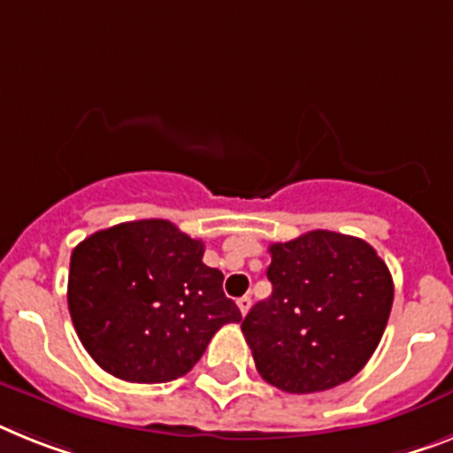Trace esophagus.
I'll list each match as a JSON object with an SVG mask.
<instances>
[{"label":"esophagus","instance_id":"esophagus-1","mask_svg":"<svg viewBox=\"0 0 453 453\" xmlns=\"http://www.w3.org/2000/svg\"><path fill=\"white\" fill-rule=\"evenodd\" d=\"M237 306H239V311H242V315L249 313V309H250V297H249V295H244V297H239L237 299Z\"/></svg>","mask_w":453,"mask_h":453}]
</instances>
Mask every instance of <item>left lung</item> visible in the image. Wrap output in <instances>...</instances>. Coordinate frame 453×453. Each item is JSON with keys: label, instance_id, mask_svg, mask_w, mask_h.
Wrapping results in <instances>:
<instances>
[{"label": "left lung", "instance_id": "1", "mask_svg": "<svg viewBox=\"0 0 453 453\" xmlns=\"http://www.w3.org/2000/svg\"><path fill=\"white\" fill-rule=\"evenodd\" d=\"M272 297L242 322L257 373L288 394L355 378L378 348L394 302L385 260L364 239L311 230L269 246Z\"/></svg>", "mask_w": 453, "mask_h": 453}]
</instances>
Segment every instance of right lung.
<instances>
[{"mask_svg": "<svg viewBox=\"0 0 453 453\" xmlns=\"http://www.w3.org/2000/svg\"><path fill=\"white\" fill-rule=\"evenodd\" d=\"M203 253L200 239L163 219L119 223L75 246L68 311L98 366L127 382H170L196 366L220 326L242 320Z\"/></svg>", "mask_w": 453, "mask_h": 453, "instance_id": "obj_1", "label": "right lung"}]
</instances>
